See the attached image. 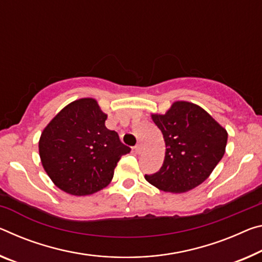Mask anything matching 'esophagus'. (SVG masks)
Here are the masks:
<instances>
[{"label": "esophagus", "instance_id": "esophagus-1", "mask_svg": "<svg viewBox=\"0 0 262 262\" xmlns=\"http://www.w3.org/2000/svg\"><path fill=\"white\" fill-rule=\"evenodd\" d=\"M134 151H135L136 154H141V151H142V146H141L140 143L136 144V146L134 147Z\"/></svg>", "mask_w": 262, "mask_h": 262}]
</instances>
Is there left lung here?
Segmentation results:
<instances>
[{
	"label": "left lung",
	"instance_id": "obj_1",
	"mask_svg": "<svg viewBox=\"0 0 262 262\" xmlns=\"http://www.w3.org/2000/svg\"><path fill=\"white\" fill-rule=\"evenodd\" d=\"M163 134L165 156L159 171L144 178L165 192L181 193L202 184L223 159L227 132L206 111L176 101L167 113L152 114Z\"/></svg>",
	"mask_w": 262,
	"mask_h": 262
}]
</instances>
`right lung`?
<instances>
[{"label":"right lung","mask_w":262,"mask_h":262,"mask_svg":"<svg viewBox=\"0 0 262 262\" xmlns=\"http://www.w3.org/2000/svg\"><path fill=\"white\" fill-rule=\"evenodd\" d=\"M106 119L94 99L84 98L69 103L44 128L40 161L60 190L86 196L111 183L119 160L130 148L107 129Z\"/></svg>","instance_id":"add662e5"}]
</instances>
